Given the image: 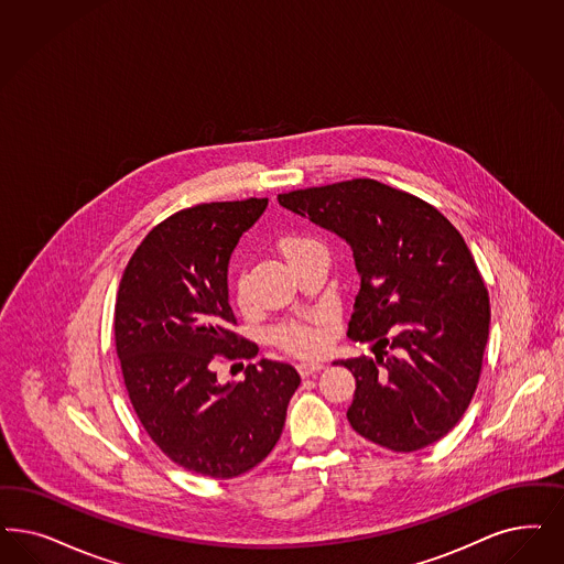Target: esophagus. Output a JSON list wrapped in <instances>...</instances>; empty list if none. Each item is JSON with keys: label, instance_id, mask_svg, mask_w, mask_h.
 I'll use <instances>...</instances> for the list:
<instances>
[{"label": "esophagus", "instance_id": "1", "mask_svg": "<svg viewBox=\"0 0 564 564\" xmlns=\"http://www.w3.org/2000/svg\"><path fill=\"white\" fill-rule=\"evenodd\" d=\"M295 369H297V372H300L302 377H311L314 372H318V370L323 369V365H321V362H314V360H302V362L295 365Z\"/></svg>", "mask_w": 564, "mask_h": 564}]
</instances>
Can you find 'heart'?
I'll return each mask as SVG.
<instances>
[{
    "label": "heart",
    "instance_id": "b5f03b06",
    "mask_svg": "<svg viewBox=\"0 0 564 564\" xmlns=\"http://www.w3.org/2000/svg\"><path fill=\"white\" fill-rule=\"evenodd\" d=\"M308 243H311V239H306V237L285 235L279 239V252L283 253L285 260L290 262L293 256ZM235 297L239 304H246V297H248V276L246 274H239L235 281ZM333 325H335V318L329 312H311L300 318L279 323L272 329L271 337L281 350L308 356L325 346Z\"/></svg>",
    "mask_w": 564,
    "mask_h": 564
}]
</instances>
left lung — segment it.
Wrapping results in <instances>:
<instances>
[{
    "instance_id": "left-lung-1",
    "label": "left lung",
    "mask_w": 564,
    "mask_h": 564,
    "mask_svg": "<svg viewBox=\"0 0 564 564\" xmlns=\"http://www.w3.org/2000/svg\"><path fill=\"white\" fill-rule=\"evenodd\" d=\"M276 199L344 237L360 272L348 337L375 344V360H341L356 377L351 429L393 452L442 440L475 395L489 333V293L463 235L425 199L375 178Z\"/></svg>"
}]
</instances>
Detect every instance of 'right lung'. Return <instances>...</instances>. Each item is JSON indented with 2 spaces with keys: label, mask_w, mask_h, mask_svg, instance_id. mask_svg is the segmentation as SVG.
Masks as SVG:
<instances>
[{
  "label": "right lung",
  "mask_w": 564,
  "mask_h": 564,
  "mask_svg": "<svg viewBox=\"0 0 564 564\" xmlns=\"http://www.w3.org/2000/svg\"><path fill=\"white\" fill-rule=\"evenodd\" d=\"M267 197L197 204L155 225L122 272L115 344L139 423L175 465L231 479L279 442L300 386L292 365L262 358L246 379L220 386L218 360L253 358L237 335L227 267Z\"/></svg>",
  "instance_id": "right-lung-1"
}]
</instances>
